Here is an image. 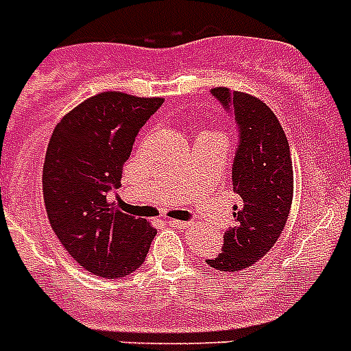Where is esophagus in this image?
I'll list each match as a JSON object with an SVG mask.
<instances>
[{
  "mask_svg": "<svg viewBox=\"0 0 351 351\" xmlns=\"http://www.w3.org/2000/svg\"><path fill=\"white\" fill-rule=\"evenodd\" d=\"M167 223L173 225V227H178V229H185L189 221H184V220H167Z\"/></svg>",
  "mask_w": 351,
  "mask_h": 351,
  "instance_id": "1",
  "label": "esophagus"
}]
</instances>
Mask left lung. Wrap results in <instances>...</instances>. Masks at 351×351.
Returning a JSON list of instances; mask_svg holds the SVG:
<instances>
[{
	"label": "left lung",
	"instance_id": "obj_1",
	"mask_svg": "<svg viewBox=\"0 0 351 351\" xmlns=\"http://www.w3.org/2000/svg\"><path fill=\"white\" fill-rule=\"evenodd\" d=\"M210 93L238 126L232 191L241 204L234 205V227L223 234L221 252L205 263L238 272L263 258L281 236L292 205L294 171L287 135L265 102L227 88H213Z\"/></svg>",
	"mask_w": 351,
	"mask_h": 351
}]
</instances>
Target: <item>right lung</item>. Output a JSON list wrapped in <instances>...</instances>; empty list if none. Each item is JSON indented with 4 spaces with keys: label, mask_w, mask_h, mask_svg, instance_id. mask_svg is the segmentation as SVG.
<instances>
[{
    "label": "right lung",
    "mask_w": 351,
    "mask_h": 351,
    "mask_svg": "<svg viewBox=\"0 0 351 351\" xmlns=\"http://www.w3.org/2000/svg\"><path fill=\"white\" fill-rule=\"evenodd\" d=\"M160 97L104 92L62 117L48 142L43 196L53 232L82 269L126 278L147 256L156 234L146 220L108 200L121 187L135 136L162 106Z\"/></svg>",
    "instance_id": "right-lung-1"
}]
</instances>
